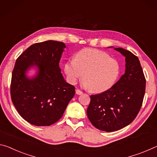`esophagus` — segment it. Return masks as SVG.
<instances>
[{"label": "esophagus", "mask_w": 157, "mask_h": 157, "mask_svg": "<svg viewBox=\"0 0 157 157\" xmlns=\"http://www.w3.org/2000/svg\"><path fill=\"white\" fill-rule=\"evenodd\" d=\"M76 94H83V92L80 90L77 89V90H76Z\"/></svg>", "instance_id": "esophagus-1"}]
</instances>
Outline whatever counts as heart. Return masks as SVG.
<instances>
[{"label":"heart","mask_w":157,"mask_h":157,"mask_svg":"<svg viewBox=\"0 0 157 157\" xmlns=\"http://www.w3.org/2000/svg\"><path fill=\"white\" fill-rule=\"evenodd\" d=\"M64 69L69 83L75 84L83 76V86L96 93L111 88L120 74L119 62L95 48L78 51L75 58L67 61Z\"/></svg>","instance_id":"obj_1"}]
</instances>
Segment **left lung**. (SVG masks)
<instances>
[{
    "mask_svg": "<svg viewBox=\"0 0 157 157\" xmlns=\"http://www.w3.org/2000/svg\"><path fill=\"white\" fill-rule=\"evenodd\" d=\"M115 50L125 57V73L110 89L91 95L87 109L92 124L107 132L122 129L133 121L145 92L146 80L138 58L124 48Z\"/></svg>",
    "mask_w": 157,
    "mask_h": 157,
    "instance_id": "obj_1",
    "label": "left lung"
}]
</instances>
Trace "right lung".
Wrapping results in <instances>:
<instances>
[{
	"label": "right lung",
	"mask_w": 157,
	"mask_h": 157,
	"mask_svg": "<svg viewBox=\"0 0 157 157\" xmlns=\"http://www.w3.org/2000/svg\"><path fill=\"white\" fill-rule=\"evenodd\" d=\"M65 47L53 40L36 43L17 59L10 94L18 113L30 124L50 126L58 122L75 94V88L65 81L59 66ZM34 65L38 74L28 79L25 72Z\"/></svg>",
	"instance_id": "obj_1"
}]
</instances>
